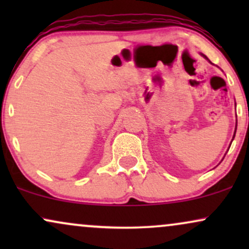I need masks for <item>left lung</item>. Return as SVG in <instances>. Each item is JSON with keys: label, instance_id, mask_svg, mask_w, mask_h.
<instances>
[{"label": "left lung", "instance_id": "8db88e82", "mask_svg": "<svg viewBox=\"0 0 249 249\" xmlns=\"http://www.w3.org/2000/svg\"><path fill=\"white\" fill-rule=\"evenodd\" d=\"M248 116H249V115H248Z\"/></svg>", "mask_w": 249, "mask_h": 249}]
</instances>
